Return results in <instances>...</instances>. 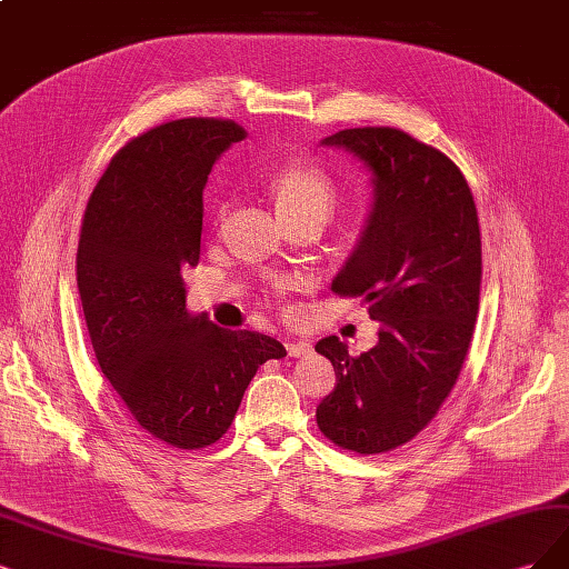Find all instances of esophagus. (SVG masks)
Masks as SVG:
<instances>
[{
    "label": "esophagus",
    "instance_id": "1",
    "mask_svg": "<svg viewBox=\"0 0 569 569\" xmlns=\"http://www.w3.org/2000/svg\"><path fill=\"white\" fill-rule=\"evenodd\" d=\"M286 351H288V356H292V359H300V356L311 351V342H307V340H290L286 345Z\"/></svg>",
    "mask_w": 569,
    "mask_h": 569
}]
</instances>
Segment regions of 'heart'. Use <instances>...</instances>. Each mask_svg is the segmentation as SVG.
Returning a JSON list of instances; mask_svg holds the SVG:
<instances>
[{"label":"heart","mask_w":569,"mask_h":569,"mask_svg":"<svg viewBox=\"0 0 569 569\" xmlns=\"http://www.w3.org/2000/svg\"><path fill=\"white\" fill-rule=\"evenodd\" d=\"M269 189L281 218L302 213H321L328 218L340 199L330 176L313 163H288L279 168L269 178Z\"/></svg>","instance_id":"heart-1"}]
</instances>
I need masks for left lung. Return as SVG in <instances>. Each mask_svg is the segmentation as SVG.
Masks as SVG:
<instances>
[{
    "label": "left lung",
    "mask_w": 569,
    "mask_h": 569,
    "mask_svg": "<svg viewBox=\"0 0 569 569\" xmlns=\"http://www.w3.org/2000/svg\"><path fill=\"white\" fill-rule=\"evenodd\" d=\"M319 144L370 173L366 227L332 290L363 298L380 332L361 356L335 335L317 345L338 375L317 422L335 446L377 455L431 422L467 359L482 277L478 213L459 168L403 131L368 126Z\"/></svg>",
    "instance_id": "8db88e82"
}]
</instances>
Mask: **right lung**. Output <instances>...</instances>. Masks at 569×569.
Segmentation results:
<instances>
[{
    "label": "right lung",
    "instance_id": "1",
    "mask_svg": "<svg viewBox=\"0 0 569 569\" xmlns=\"http://www.w3.org/2000/svg\"><path fill=\"white\" fill-rule=\"evenodd\" d=\"M243 140L234 121L178 119L110 161L83 213L77 286L91 345L136 422L199 450L234 419L252 375L286 347L187 309L182 269L201 256L210 168Z\"/></svg>",
    "mask_w": 569,
    "mask_h": 569
}]
</instances>
